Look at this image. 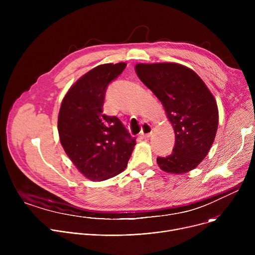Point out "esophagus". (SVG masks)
<instances>
[{
    "label": "esophagus",
    "instance_id": "34e87169",
    "mask_svg": "<svg viewBox=\"0 0 255 255\" xmlns=\"http://www.w3.org/2000/svg\"><path fill=\"white\" fill-rule=\"evenodd\" d=\"M152 134V128L149 123L144 122L142 124V129H141V135L143 138H148Z\"/></svg>",
    "mask_w": 255,
    "mask_h": 255
}]
</instances>
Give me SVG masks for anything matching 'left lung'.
I'll return each mask as SVG.
<instances>
[{"mask_svg":"<svg viewBox=\"0 0 255 255\" xmlns=\"http://www.w3.org/2000/svg\"><path fill=\"white\" fill-rule=\"evenodd\" d=\"M135 71L161 102L175 134L171 154L157 157L158 166L176 174L194 169L208 154L216 136L219 113L214 96L185 65L138 63Z\"/></svg>","mask_w":255,"mask_h":255,"instance_id":"1","label":"left lung"}]
</instances>
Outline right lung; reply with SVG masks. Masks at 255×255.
<instances>
[{"label":"right lung","instance_id":"add662e5","mask_svg":"<svg viewBox=\"0 0 255 255\" xmlns=\"http://www.w3.org/2000/svg\"><path fill=\"white\" fill-rule=\"evenodd\" d=\"M126 65L96 66L70 87L61 102L57 121L60 143L77 168L94 181L121 173L136 144L117 117L103 113L108 85Z\"/></svg>","mask_w":255,"mask_h":255}]
</instances>
